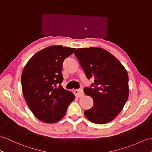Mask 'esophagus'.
Returning a JSON list of instances; mask_svg holds the SVG:
<instances>
[{"label": "esophagus", "mask_w": 152, "mask_h": 152, "mask_svg": "<svg viewBox=\"0 0 152 152\" xmlns=\"http://www.w3.org/2000/svg\"><path fill=\"white\" fill-rule=\"evenodd\" d=\"M73 93H74V94H75L76 97H78V98L82 97L84 95V91H83V90H74Z\"/></svg>", "instance_id": "1"}]
</instances>
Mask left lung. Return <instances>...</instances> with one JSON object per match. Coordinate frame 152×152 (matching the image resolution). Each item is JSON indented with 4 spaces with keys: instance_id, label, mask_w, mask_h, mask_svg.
Here are the masks:
<instances>
[{
    "instance_id": "8db88e82",
    "label": "left lung",
    "mask_w": 152,
    "mask_h": 152,
    "mask_svg": "<svg viewBox=\"0 0 152 152\" xmlns=\"http://www.w3.org/2000/svg\"><path fill=\"white\" fill-rule=\"evenodd\" d=\"M87 79L93 78L84 91L94 100V106L84 111L95 124L112 121L123 110L129 95L128 75L121 62L108 51L99 48H78L74 52Z\"/></svg>"
}]
</instances>
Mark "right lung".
Listing matches in <instances>:
<instances>
[{"mask_svg": "<svg viewBox=\"0 0 152 152\" xmlns=\"http://www.w3.org/2000/svg\"><path fill=\"white\" fill-rule=\"evenodd\" d=\"M75 48L49 46L30 58L21 77L22 89L29 109L38 119L54 123L64 117L75 96L61 86L62 63Z\"/></svg>", "mask_w": 152, "mask_h": 152, "instance_id": "right-lung-1", "label": "right lung"}]
</instances>
